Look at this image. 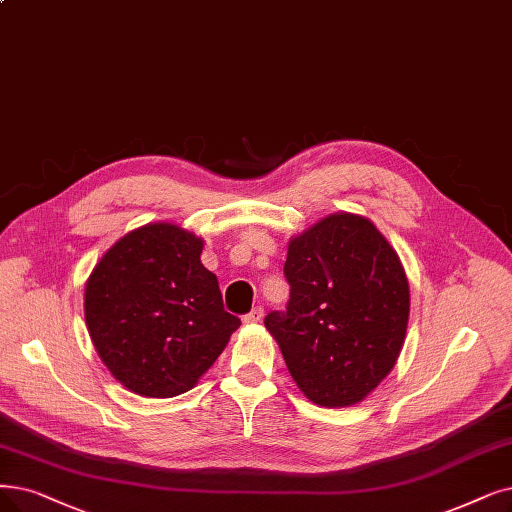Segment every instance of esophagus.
<instances>
[{"instance_id": "34e87169", "label": "esophagus", "mask_w": 512, "mask_h": 512, "mask_svg": "<svg viewBox=\"0 0 512 512\" xmlns=\"http://www.w3.org/2000/svg\"><path fill=\"white\" fill-rule=\"evenodd\" d=\"M262 317H264V309H262V306H256V309H252L248 315L243 317V323L256 325V323H260V321H262Z\"/></svg>"}]
</instances>
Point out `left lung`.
<instances>
[{
    "label": "left lung",
    "mask_w": 512,
    "mask_h": 512,
    "mask_svg": "<svg viewBox=\"0 0 512 512\" xmlns=\"http://www.w3.org/2000/svg\"><path fill=\"white\" fill-rule=\"evenodd\" d=\"M285 313L264 325L304 397L321 407L363 401L391 374L410 319V283L376 224L336 212L288 243Z\"/></svg>",
    "instance_id": "left-lung-1"
}]
</instances>
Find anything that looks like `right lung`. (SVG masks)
<instances>
[{"label":"right lung","mask_w":512,"mask_h":512,"mask_svg":"<svg viewBox=\"0 0 512 512\" xmlns=\"http://www.w3.org/2000/svg\"><path fill=\"white\" fill-rule=\"evenodd\" d=\"M201 250L195 233L149 222L117 239L86 281L94 349L115 380L140 397L191 391L241 325L224 311Z\"/></svg>","instance_id":"obj_1"}]
</instances>
